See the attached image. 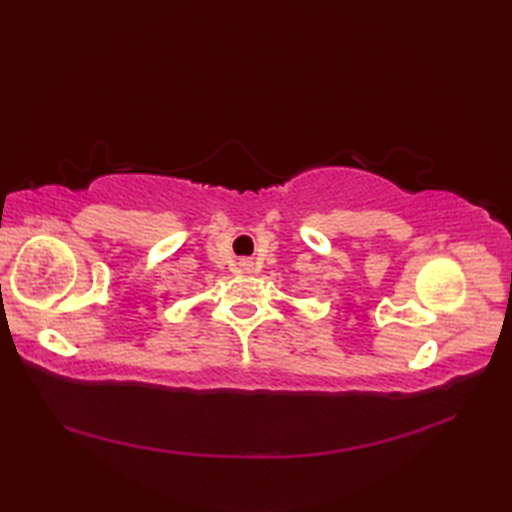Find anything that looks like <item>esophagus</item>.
I'll use <instances>...</instances> for the list:
<instances>
[{"label":"esophagus","instance_id":"1","mask_svg":"<svg viewBox=\"0 0 512 512\" xmlns=\"http://www.w3.org/2000/svg\"><path fill=\"white\" fill-rule=\"evenodd\" d=\"M239 266H242V270L244 273H253V262H250V259H242V262H239Z\"/></svg>","mask_w":512,"mask_h":512}]
</instances>
